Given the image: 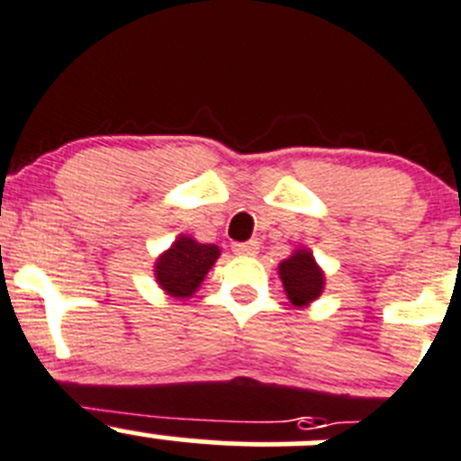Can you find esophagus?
<instances>
[{
    "instance_id": "1",
    "label": "esophagus",
    "mask_w": 461,
    "mask_h": 461,
    "mask_svg": "<svg viewBox=\"0 0 461 461\" xmlns=\"http://www.w3.org/2000/svg\"><path fill=\"white\" fill-rule=\"evenodd\" d=\"M231 249H234L236 254H240V257H254V254L258 252V243L257 240H248V243H234L231 245Z\"/></svg>"
}]
</instances>
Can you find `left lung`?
Here are the masks:
<instances>
[{
  "label": "left lung",
  "instance_id": "1",
  "mask_svg": "<svg viewBox=\"0 0 461 461\" xmlns=\"http://www.w3.org/2000/svg\"><path fill=\"white\" fill-rule=\"evenodd\" d=\"M285 294L294 306H306L324 288V275L317 267L315 258L306 249H299L279 266Z\"/></svg>",
  "mask_w": 461,
  "mask_h": 461
}]
</instances>
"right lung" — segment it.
Instances as JSON below:
<instances>
[{"mask_svg": "<svg viewBox=\"0 0 461 461\" xmlns=\"http://www.w3.org/2000/svg\"><path fill=\"white\" fill-rule=\"evenodd\" d=\"M218 254L221 249L216 245L195 243L194 239L182 236L168 252L159 257L158 266H155V276H158L159 285L173 297H191L203 284L204 275L213 266Z\"/></svg>", "mask_w": 461, "mask_h": 461, "instance_id": "right-lung-1", "label": "right lung"}]
</instances>
